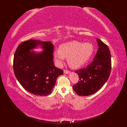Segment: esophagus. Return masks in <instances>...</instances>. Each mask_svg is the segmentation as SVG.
<instances>
[{
    "mask_svg": "<svg viewBox=\"0 0 127 127\" xmlns=\"http://www.w3.org/2000/svg\"><path fill=\"white\" fill-rule=\"evenodd\" d=\"M64 74H69L70 73V71L68 70H64Z\"/></svg>",
    "mask_w": 127,
    "mask_h": 127,
    "instance_id": "1",
    "label": "esophagus"
}]
</instances>
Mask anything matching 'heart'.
I'll use <instances>...</instances> for the list:
<instances>
[{"label": "heart", "mask_w": 127, "mask_h": 127, "mask_svg": "<svg viewBox=\"0 0 127 127\" xmlns=\"http://www.w3.org/2000/svg\"><path fill=\"white\" fill-rule=\"evenodd\" d=\"M93 52V45L91 43L72 41L61 45L59 50L54 53V56L58 65L61 66L66 58L71 68L78 69L90 61Z\"/></svg>", "instance_id": "heart-1"}]
</instances>
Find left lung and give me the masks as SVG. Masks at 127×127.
<instances>
[{"mask_svg":"<svg viewBox=\"0 0 127 127\" xmlns=\"http://www.w3.org/2000/svg\"><path fill=\"white\" fill-rule=\"evenodd\" d=\"M99 48L92 62L85 68L75 71L79 81L72 86L74 91L80 96L91 95L100 90L110 76L111 70V53L108 46L97 39Z\"/></svg>","mask_w":127,"mask_h":127,"instance_id":"left-lung-1","label":"left lung"}]
</instances>
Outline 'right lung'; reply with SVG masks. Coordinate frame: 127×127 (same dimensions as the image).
<instances>
[{"instance_id": "add662e5", "label": "right lung", "mask_w": 127, "mask_h": 127, "mask_svg": "<svg viewBox=\"0 0 127 127\" xmlns=\"http://www.w3.org/2000/svg\"><path fill=\"white\" fill-rule=\"evenodd\" d=\"M45 49L39 54L30 52L36 45ZM53 45L51 42L31 39L25 41L16 49L13 61V71L22 87L36 95L45 96L52 92L57 77L63 74L53 61Z\"/></svg>"}]
</instances>
